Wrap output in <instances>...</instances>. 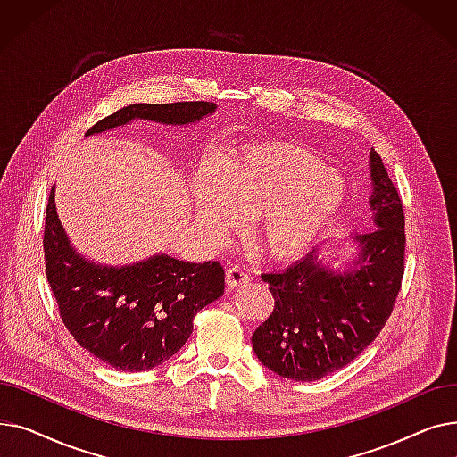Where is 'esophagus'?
<instances>
[{
  "mask_svg": "<svg viewBox=\"0 0 457 457\" xmlns=\"http://www.w3.org/2000/svg\"><path fill=\"white\" fill-rule=\"evenodd\" d=\"M250 281V276L245 269H241L238 265H233L228 269L226 272V283L228 287H231V289H235V287H241V285H246Z\"/></svg>",
  "mask_w": 457,
  "mask_h": 457,
  "instance_id": "34e87169",
  "label": "esophagus"
}]
</instances>
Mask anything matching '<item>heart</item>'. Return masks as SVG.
<instances>
[{"label": "heart", "instance_id": "heart-1", "mask_svg": "<svg viewBox=\"0 0 457 457\" xmlns=\"http://www.w3.org/2000/svg\"><path fill=\"white\" fill-rule=\"evenodd\" d=\"M192 200L211 245L248 214L262 250L289 259L307 252L341 219L346 187L317 155L295 144L269 142L205 162Z\"/></svg>", "mask_w": 457, "mask_h": 457}]
</instances>
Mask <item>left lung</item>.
<instances>
[{
    "label": "left lung",
    "mask_w": 457,
    "mask_h": 457,
    "mask_svg": "<svg viewBox=\"0 0 457 457\" xmlns=\"http://www.w3.org/2000/svg\"><path fill=\"white\" fill-rule=\"evenodd\" d=\"M370 224L352 237V259L333 265L322 248L283 270L262 274L272 315L252 335L259 361L274 374L315 381L352 363L386 326L403 276V211L398 192L370 150ZM328 252V250H326Z\"/></svg>",
    "instance_id": "obj_1"
}]
</instances>
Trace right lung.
Segmentation results:
<instances>
[{
    "label": "right lung",
    "instance_id": "obj_1",
    "mask_svg": "<svg viewBox=\"0 0 457 457\" xmlns=\"http://www.w3.org/2000/svg\"><path fill=\"white\" fill-rule=\"evenodd\" d=\"M214 111L216 104L209 102L131 104L85 137L137 120L185 128ZM44 259L66 329L94 357L124 372L150 370L170 359L190 337L198 311L224 295V269L216 261L188 262L155 253L112 267L85 257L59 220L55 187L46 207Z\"/></svg>",
    "mask_w": 457,
    "mask_h": 457
}]
</instances>
